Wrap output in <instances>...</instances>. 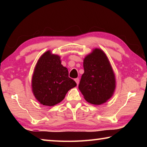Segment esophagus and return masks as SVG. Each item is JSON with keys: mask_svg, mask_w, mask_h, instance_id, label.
Listing matches in <instances>:
<instances>
[{"mask_svg": "<svg viewBox=\"0 0 147 147\" xmlns=\"http://www.w3.org/2000/svg\"><path fill=\"white\" fill-rule=\"evenodd\" d=\"M74 81H75V82L76 83V84H77V86L78 85V84H79V78H76V79H74Z\"/></svg>", "mask_w": 147, "mask_h": 147, "instance_id": "34e87169", "label": "esophagus"}]
</instances>
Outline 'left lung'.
<instances>
[{"label":"left lung","mask_w":147,"mask_h":147,"mask_svg":"<svg viewBox=\"0 0 147 147\" xmlns=\"http://www.w3.org/2000/svg\"><path fill=\"white\" fill-rule=\"evenodd\" d=\"M84 73L78 89L89 103L100 105L113 96L116 79L112 67L105 53L94 49L84 59Z\"/></svg>","instance_id":"obj_1"}]
</instances>
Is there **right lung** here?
Listing matches in <instances>:
<instances>
[{
    "instance_id": "add662e5",
    "label": "right lung",
    "mask_w": 147,
    "mask_h": 147,
    "mask_svg": "<svg viewBox=\"0 0 147 147\" xmlns=\"http://www.w3.org/2000/svg\"><path fill=\"white\" fill-rule=\"evenodd\" d=\"M76 83L69 77L68 69L61 65L60 56L51 51L43 53L35 66L32 90L41 104L53 106L63 100Z\"/></svg>"
}]
</instances>
